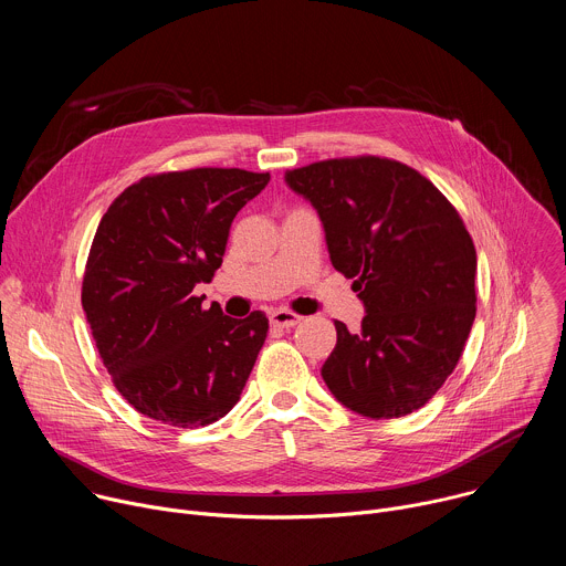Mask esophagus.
I'll return each instance as SVG.
<instances>
[{
	"label": "esophagus",
	"instance_id": "34e87169",
	"mask_svg": "<svg viewBox=\"0 0 566 566\" xmlns=\"http://www.w3.org/2000/svg\"><path fill=\"white\" fill-rule=\"evenodd\" d=\"M269 319H271V327L291 329V327H295L297 322L302 319V315H297V313H293V311H286V308H277V311H271Z\"/></svg>",
	"mask_w": 566,
	"mask_h": 566
}]
</instances>
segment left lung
<instances>
[{
  "mask_svg": "<svg viewBox=\"0 0 566 566\" xmlns=\"http://www.w3.org/2000/svg\"><path fill=\"white\" fill-rule=\"evenodd\" d=\"M284 181L315 208L334 269L365 306L360 332L334 322L322 378L360 417L412 415L457 367L476 313L459 212L417 170L378 156L319 160Z\"/></svg>",
  "mask_w": 566,
  "mask_h": 566,
  "instance_id": "1",
  "label": "left lung"
}]
</instances>
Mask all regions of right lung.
Here are the masks:
<instances>
[{
	"label": "right lung",
	"mask_w": 566,
	"mask_h": 566,
	"mask_svg": "<svg viewBox=\"0 0 566 566\" xmlns=\"http://www.w3.org/2000/svg\"><path fill=\"white\" fill-rule=\"evenodd\" d=\"M271 175L197 168L145 177L103 214L83 308L103 365L140 415L175 428L226 417L266 340L262 311L237 319L192 295L221 266L234 214Z\"/></svg>",
	"instance_id": "1"
}]
</instances>
